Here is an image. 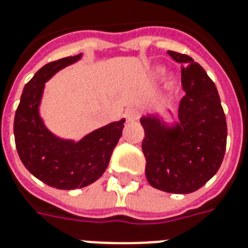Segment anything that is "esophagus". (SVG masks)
Returning <instances> with one entry per match:
<instances>
[{"mask_svg": "<svg viewBox=\"0 0 248 248\" xmlns=\"http://www.w3.org/2000/svg\"><path fill=\"white\" fill-rule=\"evenodd\" d=\"M126 120L128 121V122H132V121H137L138 117H139V111H138V109H135V108H130V109H127L126 110Z\"/></svg>", "mask_w": 248, "mask_h": 248, "instance_id": "obj_1", "label": "esophagus"}]
</instances>
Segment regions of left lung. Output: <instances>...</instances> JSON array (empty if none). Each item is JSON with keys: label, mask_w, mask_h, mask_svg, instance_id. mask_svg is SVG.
<instances>
[{"label": "left lung", "mask_w": 248, "mask_h": 248, "mask_svg": "<svg viewBox=\"0 0 248 248\" xmlns=\"http://www.w3.org/2000/svg\"><path fill=\"white\" fill-rule=\"evenodd\" d=\"M182 65L186 94L173 126L155 116L141 117L145 138L141 149L147 160L145 177L152 187L170 194H190L216 174L226 149V118L215 83L187 54L171 52Z\"/></svg>", "instance_id": "obj_1"}]
</instances>
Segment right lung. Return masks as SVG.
<instances>
[{
    "instance_id": "1",
    "label": "right lung",
    "mask_w": 248,
    "mask_h": 248,
    "mask_svg": "<svg viewBox=\"0 0 248 248\" xmlns=\"http://www.w3.org/2000/svg\"><path fill=\"white\" fill-rule=\"evenodd\" d=\"M80 57H66L43 66L24 86L15 111L14 137L19 157L32 175L58 190L82 188L97 181L107 170L124 130L122 118L74 141L56 137L45 127L39 113L45 82Z\"/></svg>"
}]
</instances>
